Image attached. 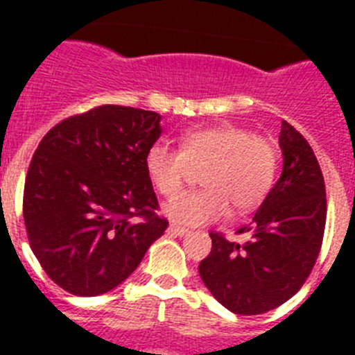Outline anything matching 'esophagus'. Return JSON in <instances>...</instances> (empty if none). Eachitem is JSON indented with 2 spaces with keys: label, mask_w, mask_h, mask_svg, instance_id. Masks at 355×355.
I'll list each match as a JSON object with an SVG mask.
<instances>
[{
  "label": "esophagus",
  "mask_w": 355,
  "mask_h": 355,
  "mask_svg": "<svg viewBox=\"0 0 355 355\" xmlns=\"http://www.w3.org/2000/svg\"><path fill=\"white\" fill-rule=\"evenodd\" d=\"M168 233L175 234V236H184V234H188V233H190V231H188L187 227H183V225L171 224V225H168Z\"/></svg>",
  "instance_id": "obj_1"
}]
</instances>
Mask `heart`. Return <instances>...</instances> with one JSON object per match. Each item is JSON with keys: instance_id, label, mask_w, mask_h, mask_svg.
<instances>
[{"instance_id": "heart-1", "label": "heart", "mask_w": 355, "mask_h": 355, "mask_svg": "<svg viewBox=\"0 0 355 355\" xmlns=\"http://www.w3.org/2000/svg\"><path fill=\"white\" fill-rule=\"evenodd\" d=\"M146 172L162 196L178 193L190 167H202L205 188L172 197L163 211L172 220L202 225L258 208L270 192L275 174V149L263 137L234 124L188 130L181 149L155 144L146 153Z\"/></svg>"}]
</instances>
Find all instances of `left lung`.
Returning <instances> with one entry per match:
<instances>
[{"label":"left lung","mask_w":355,"mask_h":355,"mask_svg":"<svg viewBox=\"0 0 355 355\" xmlns=\"http://www.w3.org/2000/svg\"><path fill=\"white\" fill-rule=\"evenodd\" d=\"M283 174L252 222L236 231L245 243L209 233L211 252L199 274L211 295L236 315H261L290 300L311 274L327 216L324 174L311 146L283 121Z\"/></svg>","instance_id":"1"}]
</instances>
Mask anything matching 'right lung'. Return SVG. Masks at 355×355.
Returning <instances> with one entry per match:
<instances>
[{"mask_svg":"<svg viewBox=\"0 0 355 355\" xmlns=\"http://www.w3.org/2000/svg\"><path fill=\"white\" fill-rule=\"evenodd\" d=\"M156 112L103 105L58 122L31 158L23 215L44 272L80 297L114 290L167 229L146 172Z\"/></svg>","mask_w":355,"mask_h":355,"instance_id":"add662e5","label":"right lung"}]
</instances>
